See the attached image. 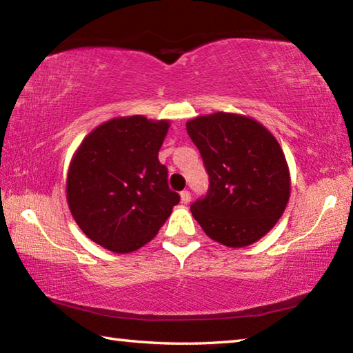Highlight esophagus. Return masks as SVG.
<instances>
[{"instance_id": "esophagus-1", "label": "esophagus", "mask_w": 353, "mask_h": 353, "mask_svg": "<svg viewBox=\"0 0 353 353\" xmlns=\"http://www.w3.org/2000/svg\"><path fill=\"white\" fill-rule=\"evenodd\" d=\"M190 201H191V194H190V191H187V190L182 191V193H181V202H182V204L187 205Z\"/></svg>"}]
</instances>
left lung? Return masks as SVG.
<instances>
[{
	"instance_id": "8db88e82",
	"label": "left lung",
	"mask_w": 353,
	"mask_h": 353,
	"mask_svg": "<svg viewBox=\"0 0 353 353\" xmlns=\"http://www.w3.org/2000/svg\"><path fill=\"white\" fill-rule=\"evenodd\" d=\"M187 132L208 172V193L191 213L212 240L244 248L265 236L290 201L285 154L256 119L216 112L190 119Z\"/></svg>"
}]
</instances>
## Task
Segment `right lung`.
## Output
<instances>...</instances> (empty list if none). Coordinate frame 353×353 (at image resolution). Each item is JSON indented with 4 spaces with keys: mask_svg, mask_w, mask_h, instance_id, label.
I'll use <instances>...</instances> for the list:
<instances>
[{
    "mask_svg": "<svg viewBox=\"0 0 353 353\" xmlns=\"http://www.w3.org/2000/svg\"><path fill=\"white\" fill-rule=\"evenodd\" d=\"M168 119L118 117L93 129L70 162L67 201L92 241L117 254L140 249L157 235L179 204L159 151Z\"/></svg>",
    "mask_w": 353,
    "mask_h": 353,
    "instance_id": "1",
    "label": "right lung"
}]
</instances>
